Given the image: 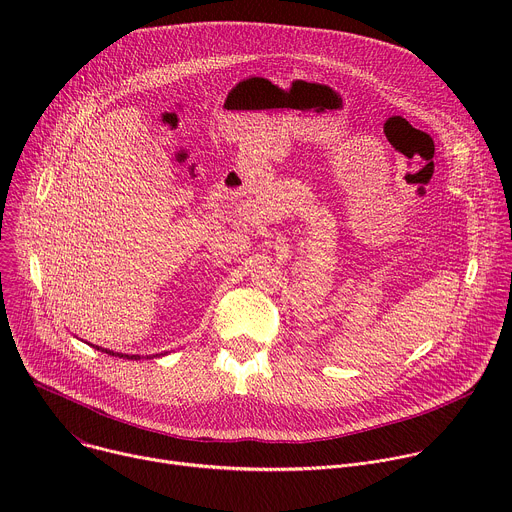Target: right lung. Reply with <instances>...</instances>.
<instances>
[{"mask_svg": "<svg viewBox=\"0 0 512 512\" xmlns=\"http://www.w3.org/2000/svg\"><path fill=\"white\" fill-rule=\"evenodd\" d=\"M97 350H101V352H107V354H111V356H119V358H129V360H137L139 356L137 354H115V352H111V350H103V348H97Z\"/></svg>", "mask_w": 512, "mask_h": 512, "instance_id": "obj_1", "label": "right lung"}]
</instances>
